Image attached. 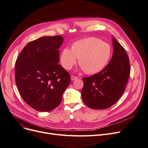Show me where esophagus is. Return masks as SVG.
<instances>
[{
	"instance_id": "34e87169",
	"label": "esophagus",
	"mask_w": 148,
	"mask_h": 148,
	"mask_svg": "<svg viewBox=\"0 0 148 148\" xmlns=\"http://www.w3.org/2000/svg\"><path fill=\"white\" fill-rule=\"evenodd\" d=\"M79 77H76V76H74V75H71V80L72 81L73 80H75L76 79H77Z\"/></svg>"
}]
</instances>
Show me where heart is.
Wrapping results in <instances>:
<instances>
[{"label": "heart", "mask_w": 148, "mask_h": 148, "mask_svg": "<svg viewBox=\"0 0 148 148\" xmlns=\"http://www.w3.org/2000/svg\"><path fill=\"white\" fill-rule=\"evenodd\" d=\"M112 48L110 44L96 37H88L73 43L71 49L64 48L60 54V62L69 70L77 63L89 74H96L103 69L110 62Z\"/></svg>", "instance_id": "b5f03b06"}]
</instances>
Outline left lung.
Segmentation results:
<instances>
[{
	"mask_svg": "<svg viewBox=\"0 0 148 148\" xmlns=\"http://www.w3.org/2000/svg\"><path fill=\"white\" fill-rule=\"evenodd\" d=\"M113 54L99 73L83 78V102L94 110H104L116 103L123 94L130 74V60L124 48L112 37Z\"/></svg>",
	"mask_w": 148,
	"mask_h": 148,
	"instance_id": "8db88e82",
	"label": "left lung"
}]
</instances>
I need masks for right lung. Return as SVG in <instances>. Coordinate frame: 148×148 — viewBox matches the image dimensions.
<instances>
[{
    "mask_svg": "<svg viewBox=\"0 0 148 148\" xmlns=\"http://www.w3.org/2000/svg\"><path fill=\"white\" fill-rule=\"evenodd\" d=\"M61 36H44L29 42L15 63L16 83L22 98L34 110L51 111L61 103L71 82L59 64Z\"/></svg>",
    "mask_w": 148,
    "mask_h": 148,
    "instance_id": "1",
    "label": "right lung"
}]
</instances>
